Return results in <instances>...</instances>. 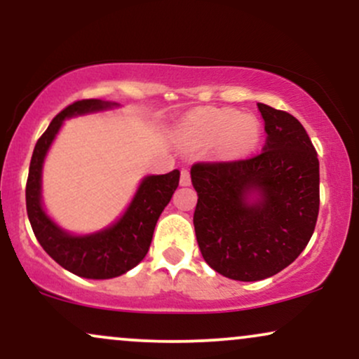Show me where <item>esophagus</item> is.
<instances>
[{"mask_svg": "<svg viewBox=\"0 0 359 359\" xmlns=\"http://www.w3.org/2000/svg\"><path fill=\"white\" fill-rule=\"evenodd\" d=\"M180 185H191V174H189L187 168L180 170Z\"/></svg>", "mask_w": 359, "mask_h": 359, "instance_id": "esophagus-1", "label": "esophagus"}]
</instances>
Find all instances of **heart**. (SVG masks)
Wrapping results in <instances>:
<instances>
[{
  "label": "heart",
  "instance_id": "obj_1",
  "mask_svg": "<svg viewBox=\"0 0 359 359\" xmlns=\"http://www.w3.org/2000/svg\"><path fill=\"white\" fill-rule=\"evenodd\" d=\"M196 140H217L224 137V148L231 154H245L258 143L259 123L250 114L234 109L209 111L191 128Z\"/></svg>",
  "mask_w": 359,
  "mask_h": 359
}]
</instances>
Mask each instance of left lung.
<instances>
[{"instance_id":"8db88e82","label":"left lung","mask_w":359,"mask_h":359,"mask_svg":"<svg viewBox=\"0 0 359 359\" xmlns=\"http://www.w3.org/2000/svg\"><path fill=\"white\" fill-rule=\"evenodd\" d=\"M265 148L248 158L196 162L194 229L212 270L240 282L269 278L306 248L319 214V158L307 131L287 111L258 102ZM260 199L250 205L248 194Z\"/></svg>"}]
</instances>
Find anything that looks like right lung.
I'll return each mask as SVG.
<instances>
[{"label": "right lung", "mask_w": 359, "mask_h": 359, "mask_svg": "<svg viewBox=\"0 0 359 359\" xmlns=\"http://www.w3.org/2000/svg\"><path fill=\"white\" fill-rule=\"evenodd\" d=\"M108 106L101 100H81L62 109L36 142L25 189L28 219L42 248L65 270L96 280L119 277L145 258L156 221L179 187L180 177L179 170H172L143 179L125 216L104 231L89 236H71L57 228L40 204V175L45 154L65 118Z\"/></svg>", "instance_id": "1"}]
</instances>
